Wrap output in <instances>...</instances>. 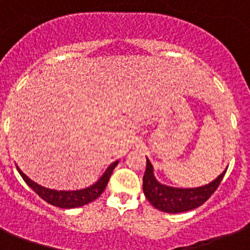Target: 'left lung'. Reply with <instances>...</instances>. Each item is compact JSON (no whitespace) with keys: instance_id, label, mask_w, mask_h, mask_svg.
Here are the masks:
<instances>
[{"instance_id":"obj_1","label":"left lung","mask_w":250,"mask_h":250,"mask_svg":"<svg viewBox=\"0 0 250 250\" xmlns=\"http://www.w3.org/2000/svg\"><path fill=\"white\" fill-rule=\"evenodd\" d=\"M226 170L209 184L198 188H174L165 185L154 176L153 166L147 158V167L143 176V191L154 208L167 213H180L199 207L213 194L221 184Z\"/></svg>"}]
</instances>
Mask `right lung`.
Returning <instances> with one entry per match:
<instances>
[{
  "instance_id": "add662e5",
  "label": "right lung",
  "mask_w": 250,
  "mask_h": 250,
  "mask_svg": "<svg viewBox=\"0 0 250 250\" xmlns=\"http://www.w3.org/2000/svg\"><path fill=\"white\" fill-rule=\"evenodd\" d=\"M119 161H115L113 164L107 167L106 171L103 172L102 176L94 183L93 185L80 190H55V189H49V188L42 187V185L37 184L36 181H33L32 179H29L24 172H22L19 166H16L19 174L21 175L28 187H30L33 190L36 191L39 197L42 198L43 201H46L47 203L52 204L55 207L60 208H76L85 206V204L90 203V202L96 201L97 198L100 197L103 193V190L106 189L108 180H110L111 175L113 172V168L117 166Z\"/></svg>"
}]
</instances>
